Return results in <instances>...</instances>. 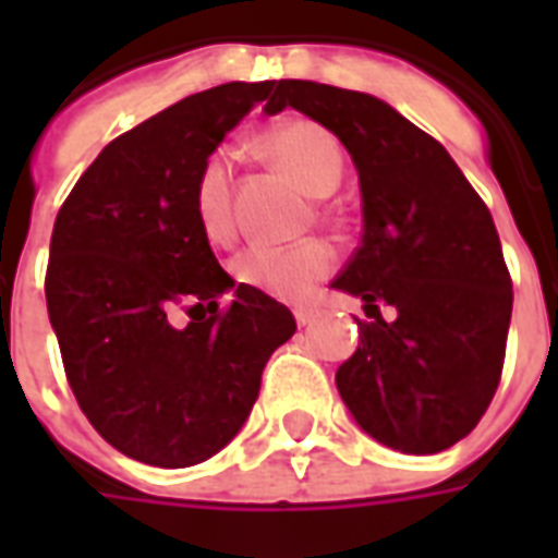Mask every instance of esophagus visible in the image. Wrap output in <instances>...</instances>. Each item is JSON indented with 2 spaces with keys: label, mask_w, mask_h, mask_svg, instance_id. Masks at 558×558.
I'll list each match as a JSON object with an SVG mask.
<instances>
[{
  "label": "esophagus",
  "mask_w": 558,
  "mask_h": 558,
  "mask_svg": "<svg viewBox=\"0 0 558 558\" xmlns=\"http://www.w3.org/2000/svg\"><path fill=\"white\" fill-rule=\"evenodd\" d=\"M314 319L316 314L314 311H307V307H299V311H295V323H299V326H311Z\"/></svg>",
  "instance_id": "esophagus-1"
}]
</instances>
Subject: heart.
<instances>
[{"instance_id":"obj_1","label":"heart","mask_w":558,"mask_h":558,"mask_svg":"<svg viewBox=\"0 0 558 558\" xmlns=\"http://www.w3.org/2000/svg\"><path fill=\"white\" fill-rule=\"evenodd\" d=\"M259 148L278 170L290 175L302 191L326 196L343 175V155L338 140L311 119H290L271 128ZM194 215L199 230L211 242H230L235 232L232 218V158L218 148L196 172ZM335 268V251L326 242H302L290 247L247 244L235 256L232 271L244 287L266 292L280 302H302L319 280Z\"/></svg>"}]
</instances>
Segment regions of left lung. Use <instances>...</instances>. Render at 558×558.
I'll use <instances>...</instances> for the list:
<instances>
[{"instance_id": "1", "label": "left lung", "mask_w": 558, "mask_h": 558, "mask_svg": "<svg viewBox=\"0 0 558 558\" xmlns=\"http://www.w3.org/2000/svg\"><path fill=\"white\" fill-rule=\"evenodd\" d=\"M283 107L328 128L362 182V244L331 287L359 295L374 323L359 319L362 343L335 376L340 398L376 442L445 451L502 379L514 292L490 208L442 143L374 95L280 80L268 113Z\"/></svg>"}]
</instances>
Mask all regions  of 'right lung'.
<instances>
[{
  "label": "right lung",
  "instance_id": "obj_1",
  "mask_svg": "<svg viewBox=\"0 0 558 558\" xmlns=\"http://www.w3.org/2000/svg\"><path fill=\"white\" fill-rule=\"evenodd\" d=\"M271 89L223 83L140 122L56 215L44 292L68 386L92 427L148 466L218 454L254 410L271 352L295 335L287 304L235 287L194 215L203 160ZM175 310L187 327L171 323Z\"/></svg>",
  "mask_w": 558,
  "mask_h": 558
}]
</instances>
